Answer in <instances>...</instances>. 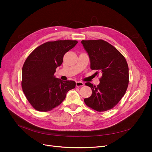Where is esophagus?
Listing matches in <instances>:
<instances>
[{
  "label": "esophagus",
  "mask_w": 152,
  "mask_h": 152,
  "mask_svg": "<svg viewBox=\"0 0 152 152\" xmlns=\"http://www.w3.org/2000/svg\"><path fill=\"white\" fill-rule=\"evenodd\" d=\"M76 86L77 87H80V86H84V83L81 81H76Z\"/></svg>",
  "instance_id": "obj_1"
}]
</instances>
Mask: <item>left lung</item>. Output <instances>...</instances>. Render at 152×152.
<instances>
[{"label":"left lung","mask_w":152,"mask_h":152,"mask_svg":"<svg viewBox=\"0 0 152 152\" xmlns=\"http://www.w3.org/2000/svg\"><path fill=\"white\" fill-rule=\"evenodd\" d=\"M89 55L91 68L97 70L96 75H102L96 87L91 83L92 94L84 99L86 104L97 111L113 108L120 101L129 83V68L124 56L115 47L103 40L82 41Z\"/></svg>","instance_id":"8db88e82"}]
</instances>
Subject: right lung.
I'll list each match as a JSON object with an SVG mask.
<instances>
[{"mask_svg": "<svg viewBox=\"0 0 152 152\" xmlns=\"http://www.w3.org/2000/svg\"><path fill=\"white\" fill-rule=\"evenodd\" d=\"M77 41L64 40L47 42L37 47L25 61L21 86L31 105L39 111H49L65 100L74 89L73 81H62L54 76L63 63V56Z\"/></svg>", "mask_w": 152, "mask_h": 152, "instance_id": "add662e5", "label": "right lung"}]
</instances>
